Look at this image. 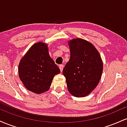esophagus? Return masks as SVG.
<instances>
[{
	"label": "esophagus",
	"mask_w": 127,
	"mask_h": 127,
	"mask_svg": "<svg viewBox=\"0 0 127 127\" xmlns=\"http://www.w3.org/2000/svg\"><path fill=\"white\" fill-rule=\"evenodd\" d=\"M63 67H64V65L63 64H60L59 65V68L60 69V71L61 72H63Z\"/></svg>",
	"instance_id": "obj_1"
}]
</instances>
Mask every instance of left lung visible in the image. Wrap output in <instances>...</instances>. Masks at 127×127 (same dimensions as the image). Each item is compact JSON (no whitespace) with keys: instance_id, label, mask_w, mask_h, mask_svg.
Listing matches in <instances>:
<instances>
[{"instance_id":"left-lung-1","label":"left lung","mask_w":127,"mask_h":127,"mask_svg":"<svg viewBox=\"0 0 127 127\" xmlns=\"http://www.w3.org/2000/svg\"><path fill=\"white\" fill-rule=\"evenodd\" d=\"M70 58L64 67L69 93L76 97L88 95L98 85L103 62L98 51L93 44L82 39L69 42Z\"/></svg>"}]
</instances>
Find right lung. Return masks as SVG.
Here are the masks:
<instances>
[{"instance_id":"obj_1","label":"right lung","mask_w":127,"mask_h":127,"mask_svg":"<svg viewBox=\"0 0 127 127\" xmlns=\"http://www.w3.org/2000/svg\"><path fill=\"white\" fill-rule=\"evenodd\" d=\"M19 77L29 91L40 94L49 90L54 77L60 70L49 55L47 45L34 44L19 64Z\"/></svg>"}]
</instances>
